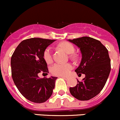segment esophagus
<instances>
[{"instance_id": "1", "label": "esophagus", "mask_w": 120, "mask_h": 120, "mask_svg": "<svg viewBox=\"0 0 120 120\" xmlns=\"http://www.w3.org/2000/svg\"><path fill=\"white\" fill-rule=\"evenodd\" d=\"M60 77H61V78H63V79H65V80H67L68 79V77H66V76H60Z\"/></svg>"}]
</instances>
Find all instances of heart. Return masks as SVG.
<instances>
[{"mask_svg":"<svg viewBox=\"0 0 120 120\" xmlns=\"http://www.w3.org/2000/svg\"><path fill=\"white\" fill-rule=\"evenodd\" d=\"M59 46L65 52L69 55L74 53L75 52V48L72 44L70 42H63L59 44ZM44 59L47 63L49 64L52 62L53 56L51 48H47L44 52ZM72 68V66L70 64L55 63L50 68V72L52 74L57 76H66L69 74Z\"/></svg>","mask_w":120,"mask_h":120,"instance_id":"heart-1","label":"heart"}]
</instances>
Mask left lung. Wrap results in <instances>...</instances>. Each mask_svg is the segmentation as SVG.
<instances>
[{
  "mask_svg": "<svg viewBox=\"0 0 120 120\" xmlns=\"http://www.w3.org/2000/svg\"><path fill=\"white\" fill-rule=\"evenodd\" d=\"M68 41L76 45L82 53L81 62L75 71L85 75L82 81L77 79L76 85L70 88V93L79 100H89L101 91L109 77L111 65L108 50L100 41L91 37Z\"/></svg>",
  "mask_w": 120,
  "mask_h": 120,
  "instance_id": "obj_1",
  "label": "left lung"
}]
</instances>
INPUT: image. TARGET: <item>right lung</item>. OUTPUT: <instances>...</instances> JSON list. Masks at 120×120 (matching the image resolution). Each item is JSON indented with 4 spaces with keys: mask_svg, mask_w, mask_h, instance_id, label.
<instances>
[{
    "mask_svg": "<svg viewBox=\"0 0 120 120\" xmlns=\"http://www.w3.org/2000/svg\"><path fill=\"white\" fill-rule=\"evenodd\" d=\"M55 41L40 38L26 39L18 45L11 56L14 82L21 94L33 102H45L55 88L57 77L40 78L38 74L49 73L44 52Z\"/></svg>",
    "mask_w": 120,
    "mask_h": 120,
    "instance_id": "1",
    "label": "right lung"
}]
</instances>
